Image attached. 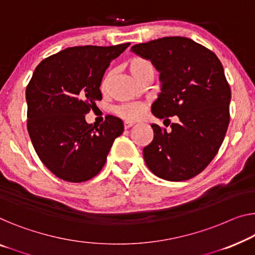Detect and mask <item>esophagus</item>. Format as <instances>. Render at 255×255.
I'll return each instance as SVG.
<instances>
[{
    "mask_svg": "<svg viewBox=\"0 0 255 255\" xmlns=\"http://www.w3.org/2000/svg\"><path fill=\"white\" fill-rule=\"evenodd\" d=\"M132 125H134V123H131V121H125L124 123V126H125V129H128L130 128Z\"/></svg>",
    "mask_w": 255,
    "mask_h": 255,
    "instance_id": "obj_1",
    "label": "esophagus"
}]
</instances>
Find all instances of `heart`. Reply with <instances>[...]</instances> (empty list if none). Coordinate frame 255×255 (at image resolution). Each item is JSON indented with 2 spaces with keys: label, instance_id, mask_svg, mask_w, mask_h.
Wrapping results in <instances>:
<instances>
[{
  "label": "heart",
  "instance_id": "1",
  "mask_svg": "<svg viewBox=\"0 0 255 255\" xmlns=\"http://www.w3.org/2000/svg\"><path fill=\"white\" fill-rule=\"evenodd\" d=\"M128 68L130 74L134 77L136 80L139 79L144 73H146L147 71H153V66L149 62V60L143 58V57H134L129 60L128 63ZM109 81V75L106 77L103 82H102V88H105L106 83ZM115 112L118 116L127 120H136L137 118L142 116L143 113V106L139 104H123L120 106H117L115 109Z\"/></svg>",
  "mask_w": 255,
  "mask_h": 255
}]
</instances>
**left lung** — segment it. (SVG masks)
<instances>
[{
    "mask_svg": "<svg viewBox=\"0 0 255 255\" xmlns=\"http://www.w3.org/2000/svg\"><path fill=\"white\" fill-rule=\"evenodd\" d=\"M130 50L160 73L153 116L178 120L172 130L151 125L154 137L143 149L145 164L164 180H189L215 157L229 125L231 90L222 64L214 52L182 36L135 44Z\"/></svg>",
    "mask_w": 255,
    "mask_h": 255,
    "instance_id": "obj_1",
    "label": "left lung"
}]
</instances>
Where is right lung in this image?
Masks as SVG:
<instances>
[{
    "label": "right lung",
    "instance_id": "right-lung-1",
    "mask_svg": "<svg viewBox=\"0 0 255 255\" xmlns=\"http://www.w3.org/2000/svg\"><path fill=\"white\" fill-rule=\"evenodd\" d=\"M129 44L66 48L34 71L26 88L27 130L40 160L60 180L79 183L96 176L124 132L119 118L108 116L95 126L85 116L102 100L106 68Z\"/></svg>",
    "mask_w": 255,
    "mask_h": 255
}]
</instances>
